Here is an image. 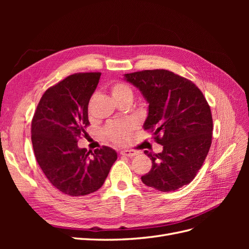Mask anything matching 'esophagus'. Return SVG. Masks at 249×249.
Returning <instances> with one entry per match:
<instances>
[{
    "label": "esophagus",
    "mask_w": 249,
    "mask_h": 249,
    "mask_svg": "<svg viewBox=\"0 0 249 249\" xmlns=\"http://www.w3.org/2000/svg\"><path fill=\"white\" fill-rule=\"evenodd\" d=\"M137 154L138 153L135 152V150H133V149H124V150H122V152H120V155L126 156V157H134V156H136Z\"/></svg>",
    "instance_id": "34e87169"
}]
</instances>
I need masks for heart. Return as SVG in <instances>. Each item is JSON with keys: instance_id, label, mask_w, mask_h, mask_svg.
<instances>
[{"instance_id": "heart-1", "label": "heart", "mask_w": 249, "mask_h": 249, "mask_svg": "<svg viewBox=\"0 0 249 249\" xmlns=\"http://www.w3.org/2000/svg\"><path fill=\"white\" fill-rule=\"evenodd\" d=\"M110 92L117 103L124 100H133L134 92L132 88L123 82H114L110 85ZM136 129V124L132 120H123V122L110 123L106 129L105 134L106 136L116 144H125L130 141L131 135Z\"/></svg>"}]
</instances>
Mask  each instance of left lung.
<instances>
[{"label": "left lung", "instance_id": "obj_1", "mask_svg": "<svg viewBox=\"0 0 249 249\" xmlns=\"http://www.w3.org/2000/svg\"><path fill=\"white\" fill-rule=\"evenodd\" d=\"M148 104L144 130L163 145L159 154H144L152 169L143 184L162 192L188 185L202 166L212 143L213 119L209 104L193 82L166 70L125 73Z\"/></svg>", "mask_w": 249, "mask_h": 249}]
</instances>
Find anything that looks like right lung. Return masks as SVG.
I'll use <instances>...</instances> for the list:
<instances>
[{
    "mask_svg": "<svg viewBox=\"0 0 249 249\" xmlns=\"http://www.w3.org/2000/svg\"><path fill=\"white\" fill-rule=\"evenodd\" d=\"M101 72H79L43 93L32 119V144L36 161L49 182L70 196L92 193L104 185L114 149L103 146L89 156L78 140L89 125L88 103Z\"/></svg>",
    "mask_w": 249,
    "mask_h": 249,
    "instance_id": "right-lung-1",
    "label": "right lung"
}]
</instances>
